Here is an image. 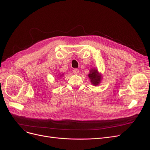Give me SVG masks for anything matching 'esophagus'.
<instances>
[{"label":"esophagus","instance_id":"esophagus-1","mask_svg":"<svg viewBox=\"0 0 150 150\" xmlns=\"http://www.w3.org/2000/svg\"><path fill=\"white\" fill-rule=\"evenodd\" d=\"M72 72H73L74 74H77L79 73V69H77V68H75V69H74L73 71H72Z\"/></svg>","mask_w":150,"mask_h":150}]
</instances>
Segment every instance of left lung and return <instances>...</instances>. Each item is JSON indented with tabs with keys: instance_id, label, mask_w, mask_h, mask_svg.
I'll return each instance as SVG.
<instances>
[{
	"instance_id": "left-lung-1",
	"label": "left lung",
	"mask_w": 150,
	"mask_h": 150,
	"mask_svg": "<svg viewBox=\"0 0 150 150\" xmlns=\"http://www.w3.org/2000/svg\"><path fill=\"white\" fill-rule=\"evenodd\" d=\"M88 76L91 79V82L93 84L96 86L100 83L101 77L98 74V72L96 69H93L92 70H91L90 73L88 74Z\"/></svg>"
}]
</instances>
